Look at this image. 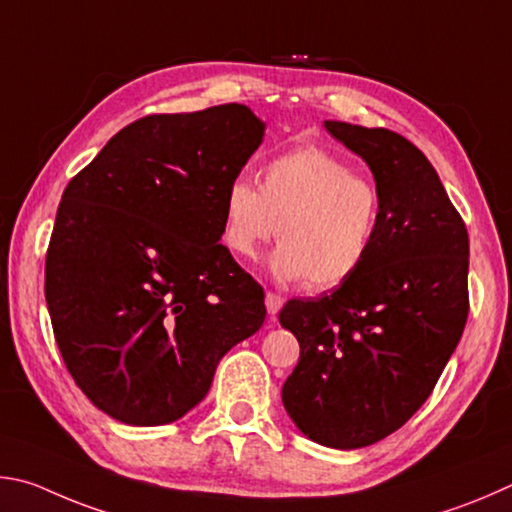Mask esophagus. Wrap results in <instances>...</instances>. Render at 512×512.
I'll use <instances>...</instances> for the list:
<instances>
[{
  "instance_id": "34e87169",
  "label": "esophagus",
  "mask_w": 512,
  "mask_h": 512,
  "mask_svg": "<svg viewBox=\"0 0 512 512\" xmlns=\"http://www.w3.org/2000/svg\"><path fill=\"white\" fill-rule=\"evenodd\" d=\"M265 308H267V312H270V317L276 319V315H279V310L283 308V299L279 297V294L267 292L265 294Z\"/></svg>"
}]
</instances>
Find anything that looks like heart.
<instances>
[{"mask_svg": "<svg viewBox=\"0 0 512 512\" xmlns=\"http://www.w3.org/2000/svg\"><path fill=\"white\" fill-rule=\"evenodd\" d=\"M380 224L375 182L319 146L283 152L265 164L261 188L236 177L222 197L224 247L251 258L279 233L267 272L285 283L308 279L310 290L351 281L373 254Z\"/></svg>", "mask_w": 512, "mask_h": 512, "instance_id": "b5f03b06", "label": "heart"}]
</instances>
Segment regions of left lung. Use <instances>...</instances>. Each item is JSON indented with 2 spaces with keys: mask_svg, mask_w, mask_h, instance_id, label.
Instances as JSON below:
<instances>
[{
  "mask_svg": "<svg viewBox=\"0 0 512 512\" xmlns=\"http://www.w3.org/2000/svg\"><path fill=\"white\" fill-rule=\"evenodd\" d=\"M371 168L382 224L369 261L279 321L299 339L283 407L303 436L335 450L382 441L423 407L468 319V229L434 166L384 128L324 121Z\"/></svg>",
  "mask_w": 512,
  "mask_h": 512,
  "instance_id": "left-lung-1",
  "label": "left lung"
}]
</instances>
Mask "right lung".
Masks as SVG:
<instances>
[{"label": "right lung", "mask_w": 512, "mask_h": 512, "mask_svg": "<svg viewBox=\"0 0 512 512\" xmlns=\"http://www.w3.org/2000/svg\"><path fill=\"white\" fill-rule=\"evenodd\" d=\"M263 137L240 103L143 116L62 193L44 267L53 335L119 423H175L263 326L261 285L218 242L224 191Z\"/></svg>", "instance_id": "add662e5"}]
</instances>
